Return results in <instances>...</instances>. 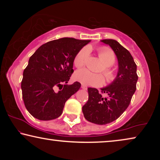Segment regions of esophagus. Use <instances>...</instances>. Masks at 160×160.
<instances>
[{"instance_id":"1","label":"esophagus","mask_w":160,"mask_h":160,"mask_svg":"<svg viewBox=\"0 0 160 160\" xmlns=\"http://www.w3.org/2000/svg\"><path fill=\"white\" fill-rule=\"evenodd\" d=\"M82 88L83 89H87V87L86 86V85H84V84H82Z\"/></svg>"}]
</instances>
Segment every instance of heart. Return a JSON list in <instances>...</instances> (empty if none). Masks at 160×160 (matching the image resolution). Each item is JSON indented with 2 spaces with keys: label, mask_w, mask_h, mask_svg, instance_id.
I'll use <instances>...</instances> for the list:
<instances>
[{
  "label": "heart",
  "mask_w": 160,
  "mask_h": 160,
  "mask_svg": "<svg viewBox=\"0 0 160 160\" xmlns=\"http://www.w3.org/2000/svg\"><path fill=\"white\" fill-rule=\"evenodd\" d=\"M89 55L88 48L81 49L74 58L73 62L76 67H82L86 64V62ZM98 57L103 63L104 66L101 71L106 78V82L111 84L117 78V74L111 66L116 62V56L112 50L106 47H102L98 50ZM75 79L82 84L87 86L100 87L105 82L104 77L102 74L92 73L87 69H80L75 73Z\"/></svg>",
  "instance_id": "b5f03b06"
}]
</instances>
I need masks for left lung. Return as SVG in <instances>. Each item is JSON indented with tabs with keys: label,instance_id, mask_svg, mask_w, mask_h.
Here are the masks:
<instances>
[{
	"label": "left lung",
	"instance_id": "8db88e82",
	"mask_svg": "<svg viewBox=\"0 0 160 160\" xmlns=\"http://www.w3.org/2000/svg\"><path fill=\"white\" fill-rule=\"evenodd\" d=\"M101 41L108 44L114 52L119 71L114 82L102 88L101 92L89 87V98L82 107V111L87 121L102 125L115 121L128 108L136 90L138 76L137 65L128 49L113 39Z\"/></svg>",
	"mask_w": 160,
	"mask_h": 160
}]
</instances>
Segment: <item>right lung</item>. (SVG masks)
<instances>
[{
  "instance_id": "add662e5",
  "label": "right lung",
  "mask_w": 160,
  "mask_h": 160,
  "mask_svg": "<svg viewBox=\"0 0 160 160\" xmlns=\"http://www.w3.org/2000/svg\"><path fill=\"white\" fill-rule=\"evenodd\" d=\"M89 41L57 39L41 45L30 57L21 88L24 103L32 117L47 121L62 114L65 102L81 87L78 82L66 84L73 73L74 58Z\"/></svg>"
}]
</instances>
